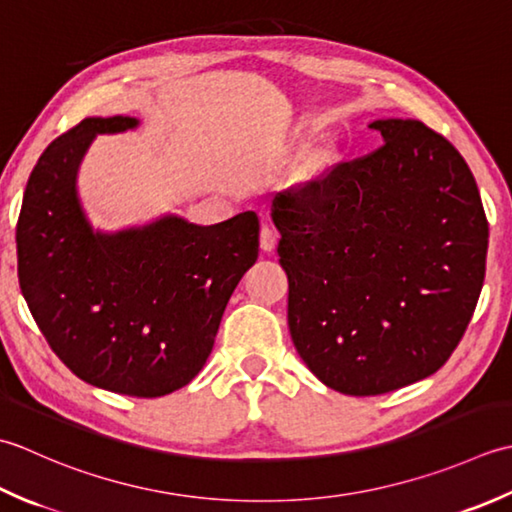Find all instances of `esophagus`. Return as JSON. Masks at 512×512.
<instances>
[{"instance_id": "1", "label": "esophagus", "mask_w": 512, "mask_h": 512, "mask_svg": "<svg viewBox=\"0 0 512 512\" xmlns=\"http://www.w3.org/2000/svg\"><path fill=\"white\" fill-rule=\"evenodd\" d=\"M276 241H278V236H276L274 227H269V225L260 227V249H263V252H267V254L274 252Z\"/></svg>"}]
</instances>
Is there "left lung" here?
<instances>
[{
    "instance_id": "8db88e82",
    "label": "left lung",
    "mask_w": 512,
    "mask_h": 512,
    "mask_svg": "<svg viewBox=\"0 0 512 512\" xmlns=\"http://www.w3.org/2000/svg\"><path fill=\"white\" fill-rule=\"evenodd\" d=\"M369 128L382 148L271 201L291 340L344 395L389 393L440 369L486 274L488 221L462 154L422 121Z\"/></svg>"
}]
</instances>
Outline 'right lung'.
I'll return each instance as SVG.
<instances>
[{"label": "right lung", "instance_id": "obj_1", "mask_svg": "<svg viewBox=\"0 0 512 512\" xmlns=\"http://www.w3.org/2000/svg\"><path fill=\"white\" fill-rule=\"evenodd\" d=\"M134 117H88L39 156L17 221V276L39 331L92 387L161 398L210 358L223 311L258 258V216L196 225L168 214L121 232L92 229L77 194L97 134Z\"/></svg>", "mask_w": 512, "mask_h": 512}]
</instances>
